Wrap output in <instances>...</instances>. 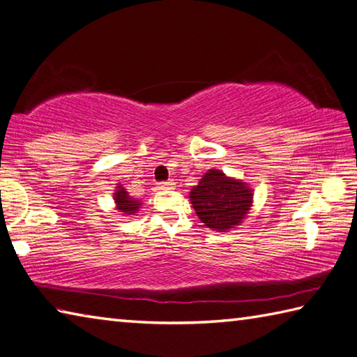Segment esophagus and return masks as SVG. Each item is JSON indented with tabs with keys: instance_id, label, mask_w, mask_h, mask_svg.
I'll list each match as a JSON object with an SVG mask.
<instances>
[{
	"instance_id": "obj_1",
	"label": "esophagus",
	"mask_w": 357,
	"mask_h": 357,
	"mask_svg": "<svg viewBox=\"0 0 357 357\" xmlns=\"http://www.w3.org/2000/svg\"><path fill=\"white\" fill-rule=\"evenodd\" d=\"M174 185L175 183L172 182V180H167V182H161V183L156 185V188H158V190H172Z\"/></svg>"
}]
</instances>
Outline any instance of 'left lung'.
<instances>
[{"mask_svg":"<svg viewBox=\"0 0 357 357\" xmlns=\"http://www.w3.org/2000/svg\"><path fill=\"white\" fill-rule=\"evenodd\" d=\"M190 201L205 227L229 232L246 220L254 202V191L240 178L220 169H210L190 191Z\"/></svg>","mask_w":357,"mask_h":357,"instance_id":"left-lung-1","label":"left lung"}]
</instances>
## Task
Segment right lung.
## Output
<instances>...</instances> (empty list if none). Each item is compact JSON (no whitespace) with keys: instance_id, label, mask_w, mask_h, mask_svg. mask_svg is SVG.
<instances>
[{"instance_id":"1","label":"right lung","mask_w":357,"mask_h":357,"mask_svg":"<svg viewBox=\"0 0 357 357\" xmlns=\"http://www.w3.org/2000/svg\"><path fill=\"white\" fill-rule=\"evenodd\" d=\"M112 199H114L116 204V210L121 211V215L123 216H135L137 211H139L142 202L137 201V199L131 197L128 195V191L123 188L122 185L116 186V191L112 192Z\"/></svg>"}]
</instances>
